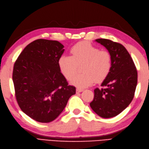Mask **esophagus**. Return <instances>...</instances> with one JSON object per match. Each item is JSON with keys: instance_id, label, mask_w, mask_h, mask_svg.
<instances>
[{"instance_id": "obj_1", "label": "esophagus", "mask_w": 149, "mask_h": 149, "mask_svg": "<svg viewBox=\"0 0 149 149\" xmlns=\"http://www.w3.org/2000/svg\"><path fill=\"white\" fill-rule=\"evenodd\" d=\"M83 91H84L83 89H80V88H77V89H76V93H79L82 92Z\"/></svg>"}]
</instances>
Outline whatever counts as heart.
<instances>
[{
	"mask_svg": "<svg viewBox=\"0 0 149 149\" xmlns=\"http://www.w3.org/2000/svg\"><path fill=\"white\" fill-rule=\"evenodd\" d=\"M70 53L72 56L62 55L59 58V68L66 79L71 78L70 84L79 88L89 86L96 80L103 81L111 72L112 64L111 54L106 50H100L88 42L75 44L72 47ZM82 64L84 73L74 75L78 65Z\"/></svg>",
	"mask_w": 149,
	"mask_h": 149,
	"instance_id": "1",
	"label": "heart"
}]
</instances>
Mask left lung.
I'll return each mask as SVG.
<instances>
[{
	"instance_id": "8db88e82",
	"label": "left lung",
	"mask_w": 149,
	"mask_h": 149,
	"mask_svg": "<svg viewBox=\"0 0 149 149\" xmlns=\"http://www.w3.org/2000/svg\"><path fill=\"white\" fill-rule=\"evenodd\" d=\"M105 47L112 56V68L101 84L95 89L90 107L102 118L117 116L133 100L137 83V72L133 59L123 45L106 38L96 40Z\"/></svg>"
}]
</instances>
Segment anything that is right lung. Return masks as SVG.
Listing matches in <instances>:
<instances>
[{"mask_svg": "<svg viewBox=\"0 0 149 149\" xmlns=\"http://www.w3.org/2000/svg\"><path fill=\"white\" fill-rule=\"evenodd\" d=\"M63 48L56 40L37 39L25 47L14 64L16 101L22 111L37 122L56 119L75 94V87L68 85L59 68Z\"/></svg>", "mask_w": 149, "mask_h": 149, "instance_id": "right-lung-1", "label": "right lung"}]
</instances>
